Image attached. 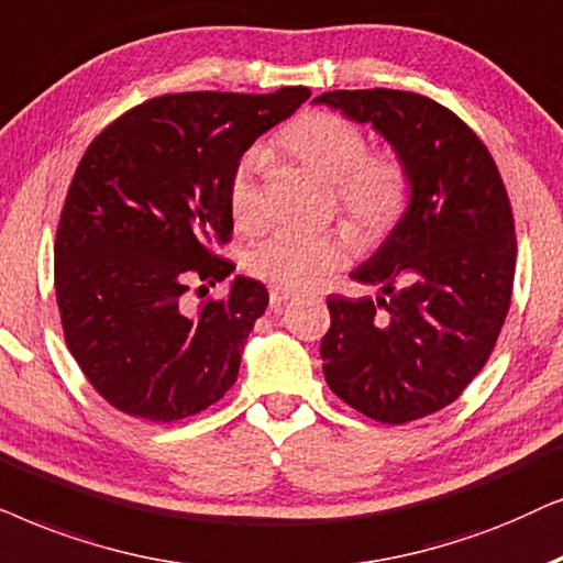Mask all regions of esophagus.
I'll return each instance as SVG.
<instances>
[{"label": "esophagus", "mask_w": 563, "mask_h": 563, "mask_svg": "<svg viewBox=\"0 0 563 563\" xmlns=\"http://www.w3.org/2000/svg\"><path fill=\"white\" fill-rule=\"evenodd\" d=\"M294 296H296L294 290H288V288H277V286L269 288V306H273V309H280V306L290 301Z\"/></svg>", "instance_id": "esophagus-1"}]
</instances>
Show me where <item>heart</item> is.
Listing matches in <instances>:
<instances>
[{"label":"heart","mask_w":563,"mask_h":563,"mask_svg":"<svg viewBox=\"0 0 563 563\" xmlns=\"http://www.w3.org/2000/svg\"><path fill=\"white\" fill-rule=\"evenodd\" d=\"M269 152L327 179L332 198L363 242H380L399 227L411 203V175L396 152H368V136L355 120L332 110H306L283 125ZM229 216L236 231L257 234L265 203L250 159L236 164L227 185ZM350 236L340 229L277 231L254 246L246 269L277 288H311L344 265Z\"/></svg>","instance_id":"heart-1"}]
</instances>
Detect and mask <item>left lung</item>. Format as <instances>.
<instances>
[{
    "mask_svg": "<svg viewBox=\"0 0 563 563\" xmlns=\"http://www.w3.org/2000/svg\"><path fill=\"white\" fill-rule=\"evenodd\" d=\"M319 104L371 123L411 175V203L352 280L329 296L324 378L360 415L404 424L445 409L489 360L515 283V219L484 141L453 110L401 89H336Z\"/></svg>",
    "mask_w": 563,
    "mask_h": 563,
    "instance_id": "1",
    "label": "left lung"
}]
</instances>
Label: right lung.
Masks as SVG:
<instances>
[{"instance_id":"obj_1","label":"right lung","mask_w":563,"mask_h":563,"mask_svg":"<svg viewBox=\"0 0 563 563\" xmlns=\"http://www.w3.org/2000/svg\"><path fill=\"white\" fill-rule=\"evenodd\" d=\"M311 92H179L136 104L87 146L54 244L64 340L95 391L123 415L175 422L234 386L267 290L236 275L229 296L187 290L227 280V185L254 139Z\"/></svg>"}]
</instances>
